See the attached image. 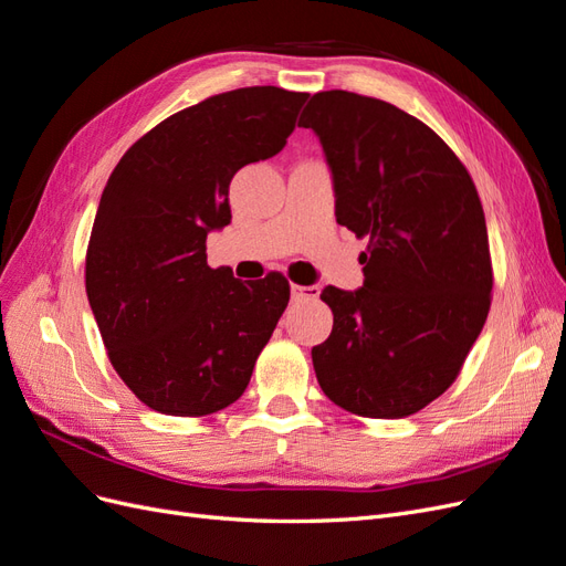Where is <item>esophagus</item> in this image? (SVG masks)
I'll use <instances>...</instances> for the list:
<instances>
[{
  "label": "esophagus",
  "mask_w": 566,
  "mask_h": 566,
  "mask_svg": "<svg viewBox=\"0 0 566 566\" xmlns=\"http://www.w3.org/2000/svg\"><path fill=\"white\" fill-rule=\"evenodd\" d=\"M290 293H293L295 302H312L318 297V285H293L290 287Z\"/></svg>",
  "instance_id": "esophagus-1"
}]
</instances>
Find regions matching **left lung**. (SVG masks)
I'll return each mask as SVG.
<instances>
[{
	"instance_id": "obj_1",
	"label": "left lung",
	"mask_w": 566,
	"mask_h": 566,
	"mask_svg": "<svg viewBox=\"0 0 566 566\" xmlns=\"http://www.w3.org/2000/svg\"><path fill=\"white\" fill-rule=\"evenodd\" d=\"M300 125L323 146L337 224L368 235L364 285L321 293L333 333L312 349L318 385L356 416H413L451 387L489 316L476 188L430 127L387 101L318 92Z\"/></svg>"
}]
</instances>
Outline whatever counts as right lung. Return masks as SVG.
<instances>
[{
    "mask_svg": "<svg viewBox=\"0 0 566 566\" xmlns=\"http://www.w3.org/2000/svg\"><path fill=\"white\" fill-rule=\"evenodd\" d=\"M304 92L245 87L163 119L117 163L87 248V297L125 385L165 416L198 418L245 391L285 312L281 273L243 283L208 266L231 224L238 169L283 150Z\"/></svg>",
    "mask_w": 566,
    "mask_h": 566,
    "instance_id": "add662e5",
    "label": "right lung"
}]
</instances>
